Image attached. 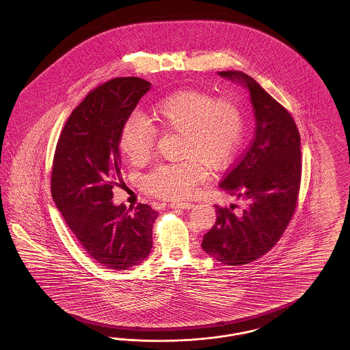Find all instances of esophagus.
<instances>
[{
	"label": "esophagus",
	"instance_id": "obj_1",
	"mask_svg": "<svg viewBox=\"0 0 350 350\" xmlns=\"http://www.w3.org/2000/svg\"><path fill=\"white\" fill-rule=\"evenodd\" d=\"M170 207L172 208H181V210H190L194 207L193 203L190 202H174V203H170Z\"/></svg>",
	"mask_w": 350,
	"mask_h": 350
}]
</instances>
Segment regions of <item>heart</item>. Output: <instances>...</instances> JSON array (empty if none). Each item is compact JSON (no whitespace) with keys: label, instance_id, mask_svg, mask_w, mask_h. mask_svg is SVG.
<instances>
[{"label":"heart","instance_id":"b5f03b06","mask_svg":"<svg viewBox=\"0 0 350 350\" xmlns=\"http://www.w3.org/2000/svg\"><path fill=\"white\" fill-rule=\"evenodd\" d=\"M157 131L183 135L180 154L185 161L154 167L144 189L164 200H185L206 177L207 169L228 167L240 150L244 119L231 98H215L198 89L177 90L150 107L148 118L133 114L119 133V147L133 164L146 163L152 154Z\"/></svg>","mask_w":350,"mask_h":350}]
</instances>
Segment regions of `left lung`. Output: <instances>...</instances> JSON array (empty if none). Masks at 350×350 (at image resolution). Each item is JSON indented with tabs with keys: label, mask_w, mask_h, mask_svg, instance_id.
I'll list each match as a JSON object with an SVG mask.
<instances>
[{
	"label": "left lung",
	"mask_w": 350,
	"mask_h": 350,
	"mask_svg": "<svg viewBox=\"0 0 350 350\" xmlns=\"http://www.w3.org/2000/svg\"><path fill=\"white\" fill-rule=\"evenodd\" d=\"M217 75L248 92L256 119L250 148L219 183L239 206H215L217 221L202 241L208 256L236 267L271 250L291 220L299 193L300 135L288 111L250 76L237 70Z\"/></svg>",
	"instance_id": "1"
}]
</instances>
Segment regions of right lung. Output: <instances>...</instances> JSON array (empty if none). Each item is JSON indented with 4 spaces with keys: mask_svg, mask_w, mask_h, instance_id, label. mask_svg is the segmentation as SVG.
I'll list each match as a JSON object with an SVG mask.
<instances>
[{
    "mask_svg": "<svg viewBox=\"0 0 350 350\" xmlns=\"http://www.w3.org/2000/svg\"><path fill=\"white\" fill-rule=\"evenodd\" d=\"M150 89L143 79L118 77L90 92L68 118L53 157L52 198L85 250L109 269L136 267L152 250L159 214L148 204L130 211L111 200L120 129Z\"/></svg>",
    "mask_w": 350,
    "mask_h": 350,
    "instance_id": "1",
    "label": "right lung"
}]
</instances>
